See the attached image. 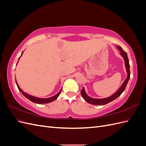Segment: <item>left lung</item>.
Masks as SVG:
<instances>
[{
	"label": "left lung",
	"mask_w": 146,
	"mask_h": 146,
	"mask_svg": "<svg viewBox=\"0 0 146 146\" xmlns=\"http://www.w3.org/2000/svg\"><path fill=\"white\" fill-rule=\"evenodd\" d=\"M117 48L119 50H120L121 54L122 56L123 57V60H124L125 66L127 73V78L125 79V80L123 82V83H122V85H121L120 88H119V89L116 92H114L113 95L108 97V98H104V99H94V98H91V97H90V96H88L85 92V88H84V87H83V89L81 91V95L82 96V98L84 99V100H85L88 103L92 104V105H103L107 104L109 102H111V101L114 100V99L117 98L119 96H120L121 94L123 92V91L125 90V87L127 85L128 82H129V80L130 76L129 61V58H128L127 53L125 51L123 50L121 47L117 46Z\"/></svg>",
	"instance_id": "8db88e82"
}]
</instances>
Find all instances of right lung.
<instances>
[{
  "label": "right lung",
  "instance_id": "right-lung-1",
  "mask_svg": "<svg viewBox=\"0 0 146 146\" xmlns=\"http://www.w3.org/2000/svg\"><path fill=\"white\" fill-rule=\"evenodd\" d=\"M23 52H23V53H22V54H21V56H22V55H23ZM21 56H20V57H21ZM20 57L19 58V60ZM19 60H18V61H19ZM16 83L17 88H18V89H19V91H20L21 92H22V94H23L25 97L26 98H27L29 100H30V101L33 102H34V103L38 104H48V103L52 102V101H54L55 100H56L57 98H58V97L59 96V95H60V92H61V90H62V89H61L60 91L56 95H55V96H52V97H50V98H36V97L31 96V95H30V94H27V93H26V92H24L23 90H22L21 89V88L19 86L18 84H17V83L16 80Z\"/></svg>",
  "mask_w": 146,
  "mask_h": 146
}]
</instances>
